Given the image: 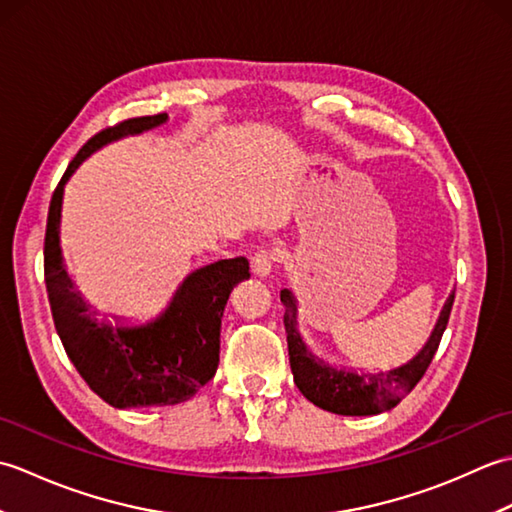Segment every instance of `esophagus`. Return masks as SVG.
I'll list each match as a JSON object with an SVG mask.
<instances>
[{
	"mask_svg": "<svg viewBox=\"0 0 512 512\" xmlns=\"http://www.w3.org/2000/svg\"><path fill=\"white\" fill-rule=\"evenodd\" d=\"M277 264V255L273 250H257L253 257V273H257L259 277H266L275 270Z\"/></svg>",
	"mask_w": 512,
	"mask_h": 512,
	"instance_id": "esophagus-1",
	"label": "esophagus"
}]
</instances>
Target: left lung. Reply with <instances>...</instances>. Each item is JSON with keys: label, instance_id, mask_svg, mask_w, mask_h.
<instances>
[{"label": "left lung", "instance_id": "8db88e82", "mask_svg": "<svg viewBox=\"0 0 512 512\" xmlns=\"http://www.w3.org/2000/svg\"><path fill=\"white\" fill-rule=\"evenodd\" d=\"M453 299L455 295L449 297L429 343L424 345V350L413 361L398 369L380 372L376 376H358L339 372V369L332 367H323L306 352V347L301 345V339L295 330V297H292L290 290L284 288L281 290V301L286 306L284 325L288 334V354L292 374H295V385L312 405L339 413V416H376V413L389 411L420 383L424 372L429 369L433 356L438 352L442 334L447 330Z\"/></svg>", "mask_w": 512, "mask_h": 512}]
</instances>
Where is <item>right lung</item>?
I'll use <instances>...</instances> for the list:
<instances>
[{"label": "right lung", "mask_w": 512, "mask_h": 512, "mask_svg": "<svg viewBox=\"0 0 512 512\" xmlns=\"http://www.w3.org/2000/svg\"><path fill=\"white\" fill-rule=\"evenodd\" d=\"M165 121L167 114L125 118L94 134L70 160L48 206L43 277L54 328L76 372L96 396L118 409L180 405L198 394L220 365V330L228 295L239 281L250 277L246 257L222 259L195 270L169 310L145 328L99 325L83 314L81 299L70 292V279H65L59 266L57 244L63 184L92 151Z\"/></svg>", "instance_id": "add662e5"}]
</instances>
